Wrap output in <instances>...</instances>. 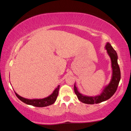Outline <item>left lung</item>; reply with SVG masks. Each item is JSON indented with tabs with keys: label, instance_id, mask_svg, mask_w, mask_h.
I'll use <instances>...</instances> for the list:
<instances>
[{
	"label": "left lung",
	"instance_id": "left-lung-1",
	"mask_svg": "<svg viewBox=\"0 0 131 131\" xmlns=\"http://www.w3.org/2000/svg\"><path fill=\"white\" fill-rule=\"evenodd\" d=\"M105 49L112 61V77L108 84L105 86L101 93L95 96H88L83 95L78 91V88L74 84V92L80 101L87 104H99L106 101L115 93L118 87L121 80V71L118 63V55L111 44L107 42L105 45Z\"/></svg>",
	"mask_w": 131,
	"mask_h": 131
}]
</instances>
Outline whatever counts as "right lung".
I'll list each match as a JSON object with an SVG mask.
<instances>
[{
    "label": "right lung",
    "instance_id": "add662e5",
    "mask_svg": "<svg viewBox=\"0 0 131 131\" xmlns=\"http://www.w3.org/2000/svg\"><path fill=\"white\" fill-rule=\"evenodd\" d=\"M60 85H58L57 87L55 88V90L53 92V93L51 95L45 98L41 99H27L24 97L20 96L16 92L15 94L16 96L18 97V99L21 100V101L25 103L27 105H32L36 107H46L47 106H49L54 104L58 94V91H59Z\"/></svg>",
    "mask_w": 131,
    "mask_h": 131
}]
</instances>
